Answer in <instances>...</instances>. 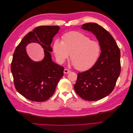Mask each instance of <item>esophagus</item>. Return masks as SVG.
<instances>
[{
	"instance_id": "1",
	"label": "esophagus",
	"mask_w": 133,
	"mask_h": 133,
	"mask_svg": "<svg viewBox=\"0 0 133 133\" xmlns=\"http://www.w3.org/2000/svg\"><path fill=\"white\" fill-rule=\"evenodd\" d=\"M70 72V71L69 70L67 69H65L64 70V74H68V73H69Z\"/></svg>"
}]
</instances>
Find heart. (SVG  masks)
<instances>
[{"mask_svg":"<svg viewBox=\"0 0 133 133\" xmlns=\"http://www.w3.org/2000/svg\"><path fill=\"white\" fill-rule=\"evenodd\" d=\"M53 49L55 58L63 63L70 54L71 64L79 70L89 69L97 61L100 53L98 42L78 31H70L62 37V42L56 40Z\"/></svg>","mask_w":133,"mask_h":133,"instance_id":"1","label":"heart"}]
</instances>
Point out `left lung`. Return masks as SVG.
Segmentation results:
<instances>
[{"label": "left lung", "mask_w": 133, "mask_h": 133, "mask_svg": "<svg viewBox=\"0 0 133 133\" xmlns=\"http://www.w3.org/2000/svg\"><path fill=\"white\" fill-rule=\"evenodd\" d=\"M82 29L96 36L101 53L93 66L78 73L74 90L82 99L95 101L106 97L113 90L121 71L120 51L112 35L98 24H84Z\"/></svg>", "instance_id": "obj_1"}]
</instances>
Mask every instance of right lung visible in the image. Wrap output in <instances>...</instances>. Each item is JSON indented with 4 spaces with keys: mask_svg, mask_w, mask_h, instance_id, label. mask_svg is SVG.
<instances>
[{
    "mask_svg": "<svg viewBox=\"0 0 133 133\" xmlns=\"http://www.w3.org/2000/svg\"><path fill=\"white\" fill-rule=\"evenodd\" d=\"M60 29L59 26H40L28 33L16 48L11 64L15 89L31 101L42 102L53 95L59 80L63 76L64 67L53 62L50 44ZM36 42L44 49V58L34 62L28 56L26 46Z\"/></svg>",
    "mask_w": 133,
    "mask_h": 133,
    "instance_id": "right-lung-1",
    "label": "right lung"
}]
</instances>
